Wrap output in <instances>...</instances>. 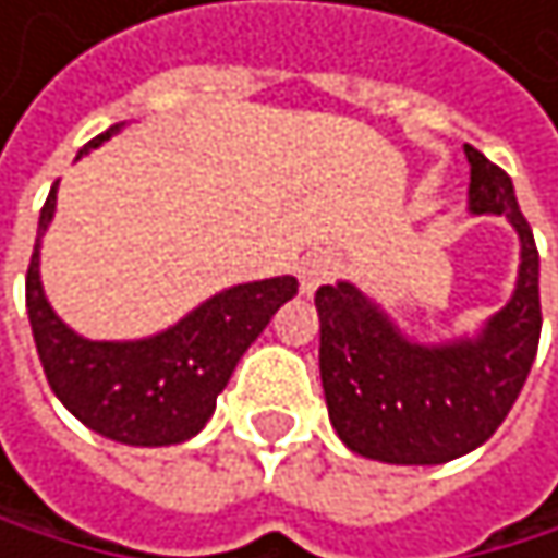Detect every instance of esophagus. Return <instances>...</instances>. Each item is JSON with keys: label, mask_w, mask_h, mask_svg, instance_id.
Segmentation results:
<instances>
[{"label": "esophagus", "mask_w": 558, "mask_h": 558, "mask_svg": "<svg viewBox=\"0 0 558 558\" xmlns=\"http://www.w3.org/2000/svg\"><path fill=\"white\" fill-rule=\"evenodd\" d=\"M335 270H338V257H335V254H328V251H314V254H307V257L301 260V267H298L301 291H304V294H314L320 284H328V281H331Z\"/></svg>", "instance_id": "1"}]
</instances>
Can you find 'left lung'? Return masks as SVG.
I'll return each instance as SVG.
<instances>
[{"mask_svg":"<svg viewBox=\"0 0 558 558\" xmlns=\"http://www.w3.org/2000/svg\"><path fill=\"white\" fill-rule=\"evenodd\" d=\"M469 207L502 214L522 241L512 301L475 341L418 344L354 284L317 288L320 381L338 438L351 452L391 465L452 462L496 435L539 351V251L515 204L512 180L465 143Z\"/></svg>","mask_w":558,"mask_h":558,"instance_id":"8db88e82","label":"left lung"}]
</instances>
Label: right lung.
<instances>
[{"label":"right lung","mask_w":558,"mask_h":558,"mask_svg":"<svg viewBox=\"0 0 558 558\" xmlns=\"http://www.w3.org/2000/svg\"><path fill=\"white\" fill-rule=\"evenodd\" d=\"M120 126L83 146L96 149ZM56 210V186L39 214V238L26 274V307L43 372L56 398L93 432L123 445H177L194 438L217 409L241 354L267 328L298 277L238 284L190 311L146 341H86L52 314L39 284V241Z\"/></svg>","instance_id":"1"}]
</instances>
